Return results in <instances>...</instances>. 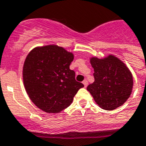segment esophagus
Listing matches in <instances>:
<instances>
[{
  "instance_id": "obj_1",
  "label": "esophagus",
  "mask_w": 146,
  "mask_h": 146,
  "mask_svg": "<svg viewBox=\"0 0 146 146\" xmlns=\"http://www.w3.org/2000/svg\"><path fill=\"white\" fill-rule=\"evenodd\" d=\"M82 83L84 84V86L85 87H86L87 86H88V81H87V80H83V82H82Z\"/></svg>"
}]
</instances>
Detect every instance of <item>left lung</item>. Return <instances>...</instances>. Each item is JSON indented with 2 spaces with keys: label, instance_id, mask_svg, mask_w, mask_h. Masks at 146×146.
<instances>
[{
  "label": "left lung",
  "instance_id": "left-lung-1",
  "mask_svg": "<svg viewBox=\"0 0 146 146\" xmlns=\"http://www.w3.org/2000/svg\"><path fill=\"white\" fill-rule=\"evenodd\" d=\"M94 69L93 83L87 90L101 108L111 111L124 104L131 95L133 80L131 72L117 57L90 60Z\"/></svg>",
  "mask_w": 146,
  "mask_h": 146
}]
</instances>
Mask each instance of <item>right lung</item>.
I'll use <instances>...</instances> for the list:
<instances>
[{"label":"right lung","instance_id":"1","mask_svg":"<svg viewBox=\"0 0 146 146\" xmlns=\"http://www.w3.org/2000/svg\"><path fill=\"white\" fill-rule=\"evenodd\" d=\"M73 54L57 45L38 47L24 62V86L32 102L47 113H59L70 105L84 85L70 69Z\"/></svg>","mask_w":146,"mask_h":146}]
</instances>
